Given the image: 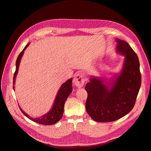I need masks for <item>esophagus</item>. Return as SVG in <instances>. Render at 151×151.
Returning a JSON list of instances; mask_svg holds the SVG:
<instances>
[{
  "instance_id": "esophagus-1",
  "label": "esophagus",
  "mask_w": 151,
  "mask_h": 151,
  "mask_svg": "<svg viewBox=\"0 0 151 151\" xmlns=\"http://www.w3.org/2000/svg\"><path fill=\"white\" fill-rule=\"evenodd\" d=\"M85 82V74L83 73H78L74 76L73 78V83L75 84L76 87L79 88L82 87L84 85Z\"/></svg>"
}]
</instances>
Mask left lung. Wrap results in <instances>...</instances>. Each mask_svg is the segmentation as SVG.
Masks as SVG:
<instances>
[{
    "label": "left lung",
    "instance_id": "obj_1",
    "mask_svg": "<svg viewBox=\"0 0 151 151\" xmlns=\"http://www.w3.org/2000/svg\"><path fill=\"white\" fill-rule=\"evenodd\" d=\"M116 53L124 56L121 72L108 81L93 77L85 89L88 96L86 110L94 121L112 122L127 115L133 109L141 87L139 62L127 42L116 39Z\"/></svg>",
    "mask_w": 151,
    "mask_h": 151
}]
</instances>
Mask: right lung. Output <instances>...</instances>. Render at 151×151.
Wrapping results in <instances>:
<instances>
[{
    "label": "right lung",
    "instance_id": "right-lung-1",
    "mask_svg": "<svg viewBox=\"0 0 151 151\" xmlns=\"http://www.w3.org/2000/svg\"><path fill=\"white\" fill-rule=\"evenodd\" d=\"M30 44H27L25 47L23 49V50L21 52L20 54L18 56L16 63H15V66H16V68H15V72L14 75V81H13V84L15 85V78H16V76L18 72V69H19V64L21 62V59L23 57V55L24 53V50H26L27 47H28ZM72 78H70L68 80L64 83L61 85L60 88L58 90V93L57 94V96L55 97V99L54 101L53 107H52L51 109L48 111L46 114L42 116L41 117H37V118H34L32 116H29L28 114H27L26 113L22 110V109L19 107L20 109L23 114L25 115L27 118L31 120V121L36 122L37 123H39V124H44V125H52L54 124L55 123L57 122L58 121H60L62 118L63 112H64V104H65V101L67 99V98L68 97L69 95L71 94L72 92ZM14 90V86L13 87Z\"/></svg>",
    "mask_w": 151,
    "mask_h": 151
}]
</instances>
